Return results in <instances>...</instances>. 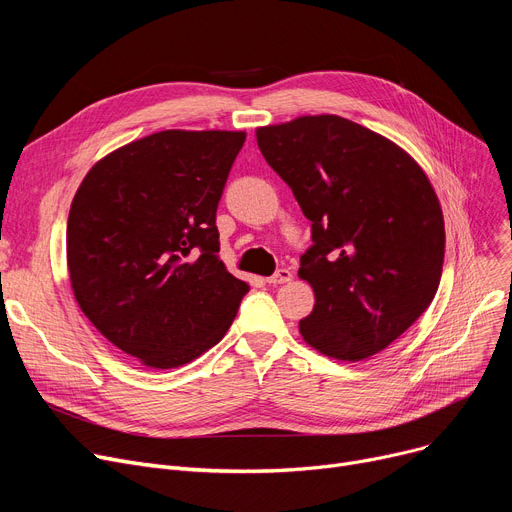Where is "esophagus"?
<instances>
[{
	"label": "esophagus",
	"instance_id": "34e87169",
	"mask_svg": "<svg viewBox=\"0 0 512 512\" xmlns=\"http://www.w3.org/2000/svg\"><path fill=\"white\" fill-rule=\"evenodd\" d=\"M290 280H292V272L286 270V267H282V270H278L274 276H270L265 282L278 286V284H286V282H290Z\"/></svg>",
	"mask_w": 512,
	"mask_h": 512
}]
</instances>
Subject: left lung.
<instances>
[{
    "instance_id": "left-lung-1",
    "label": "left lung",
    "mask_w": 512,
    "mask_h": 512,
    "mask_svg": "<svg viewBox=\"0 0 512 512\" xmlns=\"http://www.w3.org/2000/svg\"><path fill=\"white\" fill-rule=\"evenodd\" d=\"M257 145L311 220L299 278L315 292L303 340L363 361L405 334L434 301L444 215L432 182L390 139L334 114L261 126Z\"/></svg>"
}]
</instances>
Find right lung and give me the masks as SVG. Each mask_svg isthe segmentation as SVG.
Instances as JSON below:
<instances>
[{"label": "right lung", "mask_w": 512, "mask_h": 512, "mask_svg": "<svg viewBox=\"0 0 512 512\" xmlns=\"http://www.w3.org/2000/svg\"><path fill=\"white\" fill-rule=\"evenodd\" d=\"M242 130H161L101 157L70 205L66 259L91 324L151 369L218 344L249 292L215 226Z\"/></svg>", "instance_id": "add662e5"}]
</instances>
